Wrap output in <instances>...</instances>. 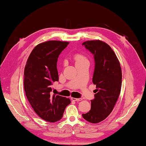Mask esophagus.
<instances>
[{
	"label": "esophagus",
	"mask_w": 146,
	"mask_h": 146,
	"mask_svg": "<svg viewBox=\"0 0 146 146\" xmlns=\"http://www.w3.org/2000/svg\"><path fill=\"white\" fill-rule=\"evenodd\" d=\"M71 100L73 101H76V102H80V101L82 100V98H76L71 97Z\"/></svg>",
	"instance_id": "esophagus-1"
}]
</instances>
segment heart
Here are the masks:
<instances>
[{"label":"heart","mask_w":146,"mask_h":146,"mask_svg":"<svg viewBox=\"0 0 146 146\" xmlns=\"http://www.w3.org/2000/svg\"><path fill=\"white\" fill-rule=\"evenodd\" d=\"M74 60L75 62V64H77L79 63L82 62L84 61L88 60L84 55H83L81 53H76L74 56Z\"/></svg>","instance_id":"b5f03b06"}]
</instances>
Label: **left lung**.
Returning <instances> with one entry per match:
<instances>
[{
    "label": "left lung",
    "instance_id": "1",
    "mask_svg": "<svg viewBox=\"0 0 146 146\" xmlns=\"http://www.w3.org/2000/svg\"><path fill=\"white\" fill-rule=\"evenodd\" d=\"M82 45L94 55L95 71L93 83L96 85L95 98L91 100V110L82 114L86 120L93 123L102 122L114 108L122 86V70L112 48L100 40H88Z\"/></svg>",
    "mask_w": 146,
    "mask_h": 146
}]
</instances>
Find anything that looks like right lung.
Segmentation results:
<instances>
[{"instance_id":"add662e5","label":"right lung","mask_w":146,"mask_h":146,"mask_svg":"<svg viewBox=\"0 0 146 146\" xmlns=\"http://www.w3.org/2000/svg\"><path fill=\"white\" fill-rule=\"evenodd\" d=\"M68 42L49 40L38 44L29 55L24 68V86L26 95L37 115L49 122L62 117L70 98L51 96V85L58 81L56 68L58 56Z\"/></svg>"}]
</instances>
